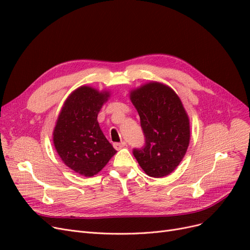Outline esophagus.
Returning <instances> with one entry per match:
<instances>
[{
    "instance_id": "esophagus-1",
    "label": "esophagus",
    "mask_w": 250,
    "mask_h": 250,
    "mask_svg": "<svg viewBox=\"0 0 250 250\" xmlns=\"http://www.w3.org/2000/svg\"><path fill=\"white\" fill-rule=\"evenodd\" d=\"M126 146V143L125 142H120V143H113V147L116 149H121Z\"/></svg>"
}]
</instances>
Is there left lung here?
I'll return each instance as SVG.
<instances>
[{
  "mask_svg": "<svg viewBox=\"0 0 250 250\" xmlns=\"http://www.w3.org/2000/svg\"><path fill=\"white\" fill-rule=\"evenodd\" d=\"M145 145L132 153L151 177L169 175L183 160L190 143V122L179 97L172 88L150 82L133 90Z\"/></svg>",
  "mask_w": 250,
  "mask_h": 250,
  "instance_id": "1",
  "label": "left lung"
}]
</instances>
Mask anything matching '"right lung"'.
I'll list each match as a JSON object with an SVG mask.
<instances>
[{
  "label": "right lung",
  "mask_w": 250,
  "mask_h": 250,
  "mask_svg": "<svg viewBox=\"0 0 250 250\" xmlns=\"http://www.w3.org/2000/svg\"><path fill=\"white\" fill-rule=\"evenodd\" d=\"M108 97V92L81 86L67 98L57 119L55 149L67 167L80 175L94 176L117 152L97 120Z\"/></svg>",
  "instance_id": "right-lung-1"
}]
</instances>
